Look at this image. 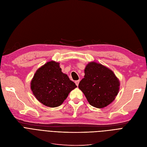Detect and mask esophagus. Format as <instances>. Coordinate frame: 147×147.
Listing matches in <instances>:
<instances>
[{"label":"esophagus","instance_id":"34e87169","mask_svg":"<svg viewBox=\"0 0 147 147\" xmlns=\"http://www.w3.org/2000/svg\"><path fill=\"white\" fill-rule=\"evenodd\" d=\"M79 82H80V80H76V81H75V84H76V85L77 86H78V85H79Z\"/></svg>","mask_w":147,"mask_h":147}]
</instances>
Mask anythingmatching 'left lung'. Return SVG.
I'll return each mask as SVG.
<instances>
[{"mask_svg": "<svg viewBox=\"0 0 147 147\" xmlns=\"http://www.w3.org/2000/svg\"><path fill=\"white\" fill-rule=\"evenodd\" d=\"M119 85L118 79L111 70L92 62L85 67L84 78L79 82V88L91 106L102 108L115 100Z\"/></svg>", "mask_w": 147, "mask_h": 147, "instance_id": "obj_1", "label": "left lung"}]
</instances>
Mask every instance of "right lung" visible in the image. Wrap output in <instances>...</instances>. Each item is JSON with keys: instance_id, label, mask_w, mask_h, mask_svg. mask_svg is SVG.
<instances>
[{"instance_id": "add662e5", "label": "right lung", "mask_w": 147, "mask_h": 147, "mask_svg": "<svg viewBox=\"0 0 147 147\" xmlns=\"http://www.w3.org/2000/svg\"><path fill=\"white\" fill-rule=\"evenodd\" d=\"M76 87L62 72L59 63L54 61L47 62L38 69L31 82V89L36 99L49 107L61 105L70 91Z\"/></svg>"}]
</instances>
